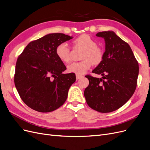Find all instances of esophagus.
<instances>
[{
    "instance_id": "esophagus-1",
    "label": "esophagus",
    "mask_w": 150,
    "mask_h": 150,
    "mask_svg": "<svg viewBox=\"0 0 150 150\" xmlns=\"http://www.w3.org/2000/svg\"><path fill=\"white\" fill-rule=\"evenodd\" d=\"M82 76H80V75H78V74H76V79L77 80H78V79H81V78H82Z\"/></svg>"
}]
</instances>
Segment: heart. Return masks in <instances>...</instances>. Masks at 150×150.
<instances>
[{
	"label": "heart",
	"instance_id": "1",
	"mask_svg": "<svg viewBox=\"0 0 150 150\" xmlns=\"http://www.w3.org/2000/svg\"><path fill=\"white\" fill-rule=\"evenodd\" d=\"M77 47L84 49L81 62H72L67 66V71L78 75L85 74L89 69L91 64H98L103 58V49L97 46L96 40L88 34H83L77 38L74 41ZM56 53L59 60L64 63L70 61V50L65 42L57 45Z\"/></svg>",
	"mask_w": 150,
	"mask_h": 150
}]
</instances>
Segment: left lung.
<instances>
[{"instance_id": "left-lung-1", "label": "left lung", "mask_w": 150, "mask_h": 150, "mask_svg": "<svg viewBox=\"0 0 150 150\" xmlns=\"http://www.w3.org/2000/svg\"><path fill=\"white\" fill-rule=\"evenodd\" d=\"M105 42L101 62L92 71L101 78L86 76L89 86L84 95L88 106L98 112L116 111L134 94L139 74L138 63L128 43L112 30L99 32Z\"/></svg>"}]
</instances>
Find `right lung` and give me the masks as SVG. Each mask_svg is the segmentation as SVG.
I'll return each mask as SVG.
<instances>
[{
    "label": "right lung",
    "mask_w": 150,
    "mask_h": 150,
    "mask_svg": "<svg viewBox=\"0 0 150 150\" xmlns=\"http://www.w3.org/2000/svg\"><path fill=\"white\" fill-rule=\"evenodd\" d=\"M72 38L61 33L47 34L30 42L18 57L15 86L22 100L33 110L51 112L66 101L76 75L62 73L66 67L56 49L58 44Z\"/></svg>",
    "instance_id": "right-lung-1"
}]
</instances>
